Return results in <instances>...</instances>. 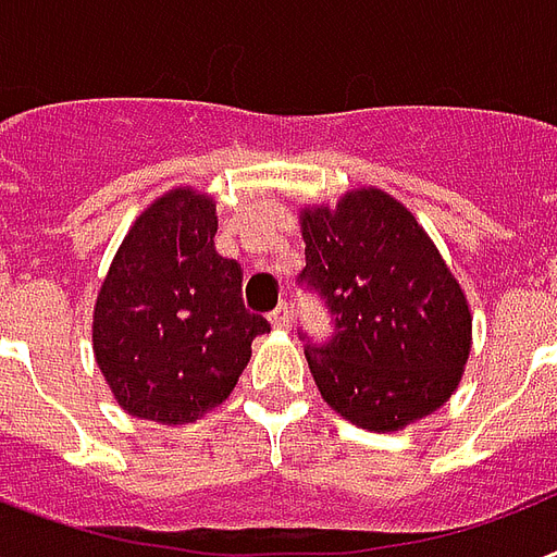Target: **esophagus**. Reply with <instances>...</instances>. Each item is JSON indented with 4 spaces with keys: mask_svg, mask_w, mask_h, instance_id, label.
I'll use <instances>...</instances> for the list:
<instances>
[{
    "mask_svg": "<svg viewBox=\"0 0 557 557\" xmlns=\"http://www.w3.org/2000/svg\"><path fill=\"white\" fill-rule=\"evenodd\" d=\"M270 325L273 327H290V308H287V301H282L278 308L270 313Z\"/></svg>",
    "mask_w": 557,
    "mask_h": 557,
    "instance_id": "esophagus-1",
    "label": "esophagus"
}]
</instances>
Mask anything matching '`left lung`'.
Masks as SVG:
<instances>
[{"instance_id": "1", "label": "left lung", "mask_w": 557, "mask_h": 557, "mask_svg": "<svg viewBox=\"0 0 557 557\" xmlns=\"http://www.w3.org/2000/svg\"><path fill=\"white\" fill-rule=\"evenodd\" d=\"M299 223L301 282L334 313L331 343L305 348L319 395L372 433L435 412L462 381L473 317L433 238L374 185L305 206Z\"/></svg>"}]
</instances>
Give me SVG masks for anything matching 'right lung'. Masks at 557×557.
Listing matches in <instances>:
<instances>
[{"instance_id":"obj_1","label":"right lung","mask_w":557,"mask_h":557,"mask_svg":"<svg viewBox=\"0 0 557 557\" xmlns=\"http://www.w3.org/2000/svg\"><path fill=\"white\" fill-rule=\"evenodd\" d=\"M211 194L176 185L124 235L92 310L103 381L133 418L191 424L230 398L267 319L240 299V264L214 249Z\"/></svg>"}]
</instances>
